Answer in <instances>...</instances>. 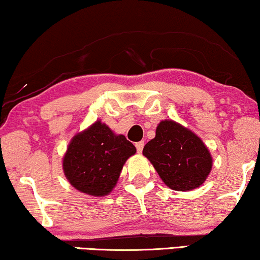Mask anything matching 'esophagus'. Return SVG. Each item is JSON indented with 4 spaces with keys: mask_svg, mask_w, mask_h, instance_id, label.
I'll return each mask as SVG.
<instances>
[{
    "mask_svg": "<svg viewBox=\"0 0 260 260\" xmlns=\"http://www.w3.org/2000/svg\"><path fill=\"white\" fill-rule=\"evenodd\" d=\"M143 148H144V142L143 141H141V142H137L136 143V149H137V151L141 153L142 151H143Z\"/></svg>",
    "mask_w": 260,
    "mask_h": 260,
    "instance_id": "obj_1",
    "label": "esophagus"
}]
</instances>
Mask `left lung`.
I'll return each instance as SVG.
<instances>
[{"label": "left lung", "mask_w": 260, "mask_h": 260, "mask_svg": "<svg viewBox=\"0 0 260 260\" xmlns=\"http://www.w3.org/2000/svg\"><path fill=\"white\" fill-rule=\"evenodd\" d=\"M165 185L176 191L199 187L212 170L208 146L190 129L172 119L157 125L156 136L143 149Z\"/></svg>", "instance_id": "left-lung-1"}]
</instances>
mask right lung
Returning a JSON list of instances; mask_svg holds the SVG:
<instances>
[{
  "instance_id": "1",
  "label": "right lung",
  "mask_w": 260,
  "mask_h": 260,
  "mask_svg": "<svg viewBox=\"0 0 260 260\" xmlns=\"http://www.w3.org/2000/svg\"><path fill=\"white\" fill-rule=\"evenodd\" d=\"M136 148L101 119L71 138L63 156V172L75 189L93 197L114 190L127 158Z\"/></svg>"
}]
</instances>
